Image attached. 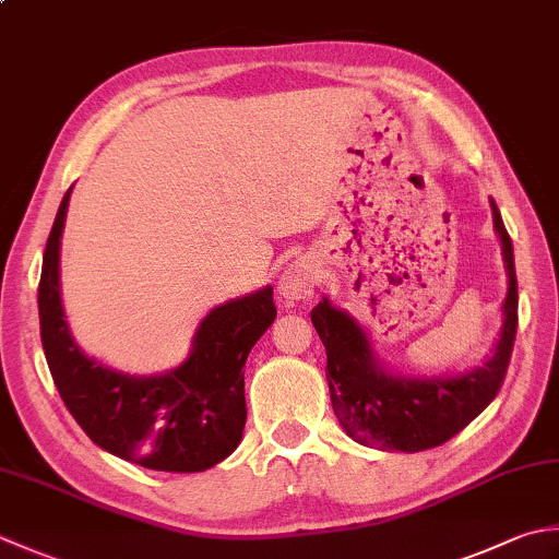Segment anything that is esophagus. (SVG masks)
Listing matches in <instances>:
<instances>
[{
	"label": "esophagus",
	"mask_w": 559,
	"mask_h": 559,
	"mask_svg": "<svg viewBox=\"0 0 559 559\" xmlns=\"http://www.w3.org/2000/svg\"><path fill=\"white\" fill-rule=\"evenodd\" d=\"M317 283H320V273L310 259H295L288 269L283 271L278 281V290L286 300H305L314 295Z\"/></svg>",
	"instance_id": "obj_1"
}]
</instances>
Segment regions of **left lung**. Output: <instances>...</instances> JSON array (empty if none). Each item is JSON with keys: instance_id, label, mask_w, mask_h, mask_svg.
<instances>
[{"instance_id": "obj_1", "label": "left lung", "mask_w": 559, "mask_h": 559, "mask_svg": "<svg viewBox=\"0 0 559 559\" xmlns=\"http://www.w3.org/2000/svg\"><path fill=\"white\" fill-rule=\"evenodd\" d=\"M489 203L501 239L509 288L501 308L504 324L485 366L455 378L392 376L380 366L368 334L352 314L336 310L326 298L312 308V324L326 352L332 407L354 441L382 451H426L451 441L497 397L516 338L519 286L511 237L495 199Z\"/></svg>"}]
</instances>
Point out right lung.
<instances>
[{
  "mask_svg": "<svg viewBox=\"0 0 559 559\" xmlns=\"http://www.w3.org/2000/svg\"><path fill=\"white\" fill-rule=\"evenodd\" d=\"M70 191L55 215L38 283L40 342L55 388L104 451L159 473H203L242 441V368L251 346L276 320L273 288L217 305L199 324L189 358L169 373H118L82 354L64 322L60 237Z\"/></svg>",
  "mask_w": 559,
  "mask_h": 559,
  "instance_id": "right-lung-1",
  "label": "right lung"
}]
</instances>
